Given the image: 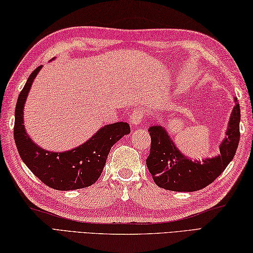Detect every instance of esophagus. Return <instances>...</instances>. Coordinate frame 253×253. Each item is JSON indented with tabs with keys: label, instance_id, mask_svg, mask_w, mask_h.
<instances>
[{
	"label": "esophagus",
	"instance_id": "1",
	"mask_svg": "<svg viewBox=\"0 0 253 253\" xmlns=\"http://www.w3.org/2000/svg\"><path fill=\"white\" fill-rule=\"evenodd\" d=\"M142 120H143V112H142V110L136 109L135 111H133V112L131 113V115H130V122H131V124H132V126L137 127V126H139V125H141V124H142Z\"/></svg>",
	"mask_w": 253,
	"mask_h": 253
}]
</instances>
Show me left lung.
I'll list each match as a JSON object with an SVG mask.
<instances>
[{"mask_svg": "<svg viewBox=\"0 0 253 253\" xmlns=\"http://www.w3.org/2000/svg\"><path fill=\"white\" fill-rule=\"evenodd\" d=\"M230 114L224 140L219 144V154L214 158L192 161L185 157L162 126L149 128L151 149L147 166L159 187L171 191L192 192L200 190L215 180L232 162L238 148L240 132V107L237 98Z\"/></svg>", "mask_w": 253, "mask_h": 253, "instance_id": "8db88e82", "label": "left lung"}]
</instances>
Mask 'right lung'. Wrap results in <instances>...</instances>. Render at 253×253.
Segmentation results:
<instances>
[{
	"label": "right lung",
	"instance_id": "obj_1",
	"mask_svg": "<svg viewBox=\"0 0 253 253\" xmlns=\"http://www.w3.org/2000/svg\"><path fill=\"white\" fill-rule=\"evenodd\" d=\"M54 60V58H53ZM42 66L37 67L18 95L15 109L14 139L21 160L41 181L56 190H76L98 180L111 148L130 132L129 124L117 122L101 127L79 147L53 152L38 146L24 126V106L30 88Z\"/></svg>",
	"mask_w": 253,
	"mask_h": 253
}]
</instances>
